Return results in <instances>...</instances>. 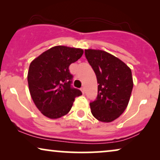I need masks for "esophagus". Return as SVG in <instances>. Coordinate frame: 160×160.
<instances>
[{"mask_svg": "<svg viewBox=\"0 0 160 160\" xmlns=\"http://www.w3.org/2000/svg\"><path fill=\"white\" fill-rule=\"evenodd\" d=\"M80 89H81V91H82V92L84 94V87H82Z\"/></svg>", "mask_w": 160, "mask_h": 160, "instance_id": "esophagus-1", "label": "esophagus"}]
</instances>
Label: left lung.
I'll return each mask as SVG.
<instances>
[{"label": "left lung", "mask_w": 160, "mask_h": 160, "mask_svg": "<svg viewBox=\"0 0 160 160\" xmlns=\"http://www.w3.org/2000/svg\"><path fill=\"white\" fill-rule=\"evenodd\" d=\"M85 57L97 77L98 96L90 102L98 120L111 122L125 110L133 87L132 72L119 58L102 50L85 49Z\"/></svg>", "instance_id": "1"}]
</instances>
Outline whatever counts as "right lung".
<instances>
[{
    "mask_svg": "<svg viewBox=\"0 0 160 160\" xmlns=\"http://www.w3.org/2000/svg\"><path fill=\"white\" fill-rule=\"evenodd\" d=\"M82 49L56 46L31 62L28 73L30 95L45 117L58 119L67 114L79 89L71 86L73 75L69 66L82 56Z\"/></svg>",
    "mask_w": 160,
    "mask_h": 160,
    "instance_id": "add662e5",
    "label": "right lung"
}]
</instances>
